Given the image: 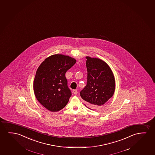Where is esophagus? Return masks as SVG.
Returning a JSON list of instances; mask_svg holds the SVG:
<instances>
[{
	"label": "esophagus",
	"instance_id": "1",
	"mask_svg": "<svg viewBox=\"0 0 155 155\" xmlns=\"http://www.w3.org/2000/svg\"><path fill=\"white\" fill-rule=\"evenodd\" d=\"M72 92H73V93L74 94V95H76L78 93V91L76 89H74V90H73L72 91Z\"/></svg>",
	"mask_w": 155,
	"mask_h": 155
}]
</instances>
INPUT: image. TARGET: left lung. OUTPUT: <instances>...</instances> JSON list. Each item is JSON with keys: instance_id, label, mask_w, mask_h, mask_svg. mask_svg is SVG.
Wrapping results in <instances>:
<instances>
[{"instance_id": "left-lung-1", "label": "left lung", "mask_w": 155, "mask_h": 155, "mask_svg": "<svg viewBox=\"0 0 155 155\" xmlns=\"http://www.w3.org/2000/svg\"><path fill=\"white\" fill-rule=\"evenodd\" d=\"M87 85L80 92L87 107L96 110L112 97L115 88L114 76L110 67L103 60L86 57Z\"/></svg>"}]
</instances>
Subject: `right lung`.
Here are the masks:
<instances>
[{
	"label": "right lung",
	"mask_w": 155,
	"mask_h": 155,
	"mask_svg": "<svg viewBox=\"0 0 155 155\" xmlns=\"http://www.w3.org/2000/svg\"><path fill=\"white\" fill-rule=\"evenodd\" d=\"M76 62L73 58L57 54L46 58L38 67L33 82L34 94L47 110L58 112L68 103L71 93L65 74Z\"/></svg>",
	"instance_id": "1"
}]
</instances>
